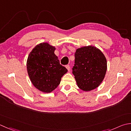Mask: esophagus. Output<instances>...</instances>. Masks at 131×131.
Here are the masks:
<instances>
[{"label":"esophagus","mask_w":131,"mask_h":131,"mask_svg":"<svg viewBox=\"0 0 131 131\" xmlns=\"http://www.w3.org/2000/svg\"><path fill=\"white\" fill-rule=\"evenodd\" d=\"M65 67H66V69H68V71H69V70H70V66H69V65H66V66H65Z\"/></svg>","instance_id":"34e87169"}]
</instances>
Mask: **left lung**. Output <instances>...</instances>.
Here are the masks:
<instances>
[{"mask_svg": "<svg viewBox=\"0 0 131 131\" xmlns=\"http://www.w3.org/2000/svg\"><path fill=\"white\" fill-rule=\"evenodd\" d=\"M74 55L73 74L78 88L84 91L98 88L107 71V60L103 53L91 45L77 49Z\"/></svg>", "mask_w": 131, "mask_h": 131, "instance_id": "1", "label": "left lung"}]
</instances>
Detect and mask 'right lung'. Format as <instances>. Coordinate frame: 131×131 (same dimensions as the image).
<instances>
[{
	"mask_svg": "<svg viewBox=\"0 0 131 131\" xmlns=\"http://www.w3.org/2000/svg\"><path fill=\"white\" fill-rule=\"evenodd\" d=\"M56 48L47 42L37 45L30 52L27 61V68L30 81L36 88L43 93H49L57 88L66 68L60 63L54 54Z\"/></svg>",
	"mask_w": 131,
	"mask_h": 131,
	"instance_id": "add662e5",
	"label": "right lung"
}]
</instances>
